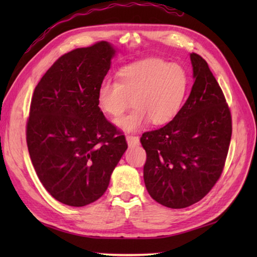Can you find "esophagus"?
Wrapping results in <instances>:
<instances>
[{"label":"esophagus","instance_id":"obj_1","mask_svg":"<svg viewBox=\"0 0 257 257\" xmlns=\"http://www.w3.org/2000/svg\"><path fill=\"white\" fill-rule=\"evenodd\" d=\"M125 140H127V144L129 147H135V146H138L140 144L139 137H137V136L128 135L127 137H125Z\"/></svg>","mask_w":257,"mask_h":257}]
</instances>
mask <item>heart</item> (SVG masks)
I'll list each match as a JSON object with an SVG mask.
<instances>
[{
    "label": "heart",
    "mask_w": 257,
    "mask_h": 257,
    "mask_svg": "<svg viewBox=\"0 0 257 257\" xmlns=\"http://www.w3.org/2000/svg\"><path fill=\"white\" fill-rule=\"evenodd\" d=\"M189 84L188 74L179 64L148 58L121 67L117 81L105 79L98 87L97 102L100 110L117 117L123 132H136L151 120L154 124L169 122L181 108Z\"/></svg>",
    "instance_id": "b5f03b06"
}]
</instances>
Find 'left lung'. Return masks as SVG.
I'll use <instances>...</instances> for the list:
<instances>
[{
  "label": "left lung",
  "instance_id": "8db88e82",
  "mask_svg": "<svg viewBox=\"0 0 257 257\" xmlns=\"http://www.w3.org/2000/svg\"><path fill=\"white\" fill-rule=\"evenodd\" d=\"M194 83L170 122L145 133L144 180L150 196L171 209L192 205L210 192L224 167L232 136L230 109L200 55L190 54Z\"/></svg>",
  "mask_w": 257,
  "mask_h": 257
}]
</instances>
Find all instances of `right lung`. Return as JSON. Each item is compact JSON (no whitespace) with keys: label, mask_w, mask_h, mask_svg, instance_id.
Masks as SVG:
<instances>
[{"label":"right lung","mask_w":257,"mask_h":257,"mask_svg":"<svg viewBox=\"0 0 257 257\" xmlns=\"http://www.w3.org/2000/svg\"><path fill=\"white\" fill-rule=\"evenodd\" d=\"M116 48H76L53 64L32 97L26 141L42 184L54 199L85 206L106 192L128 146L103 116L97 90Z\"/></svg>","instance_id":"obj_1"}]
</instances>
